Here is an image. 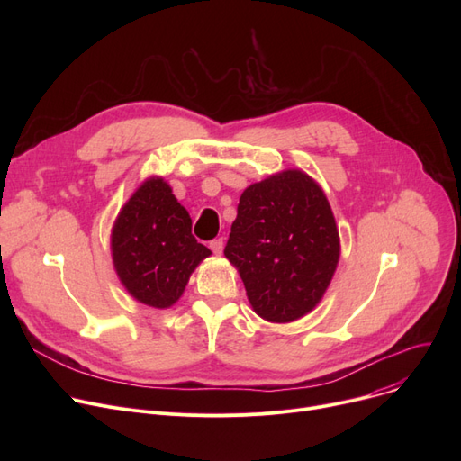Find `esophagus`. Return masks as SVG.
I'll use <instances>...</instances> for the list:
<instances>
[{
  "label": "esophagus",
  "mask_w": 461,
  "mask_h": 461,
  "mask_svg": "<svg viewBox=\"0 0 461 461\" xmlns=\"http://www.w3.org/2000/svg\"><path fill=\"white\" fill-rule=\"evenodd\" d=\"M211 250H212L216 256H221L222 250H224V239H214V240H211Z\"/></svg>",
  "instance_id": "esophagus-1"
}]
</instances>
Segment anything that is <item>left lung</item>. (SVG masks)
I'll return each instance as SVG.
<instances>
[{
  "instance_id": "1",
  "label": "left lung",
  "mask_w": 461,
  "mask_h": 461,
  "mask_svg": "<svg viewBox=\"0 0 461 461\" xmlns=\"http://www.w3.org/2000/svg\"><path fill=\"white\" fill-rule=\"evenodd\" d=\"M224 256L258 316L292 323L320 304L340 259V235L323 188L284 169L240 194Z\"/></svg>"
}]
</instances>
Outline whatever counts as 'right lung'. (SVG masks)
I'll list each match as a JSON object with an SVG mask.
<instances>
[{"mask_svg": "<svg viewBox=\"0 0 461 461\" xmlns=\"http://www.w3.org/2000/svg\"><path fill=\"white\" fill-rule=\"evenodd\" d=\"M113 269L132 299L174 306L190 275L211 256L192 235L188 211L162 177L145 179L121 207L110 235Z\"/></svg>", "mask_w": 461, "mask_h": 461, "instance_id": "right-lung-1", "label": "right lung"}]
</instances>
